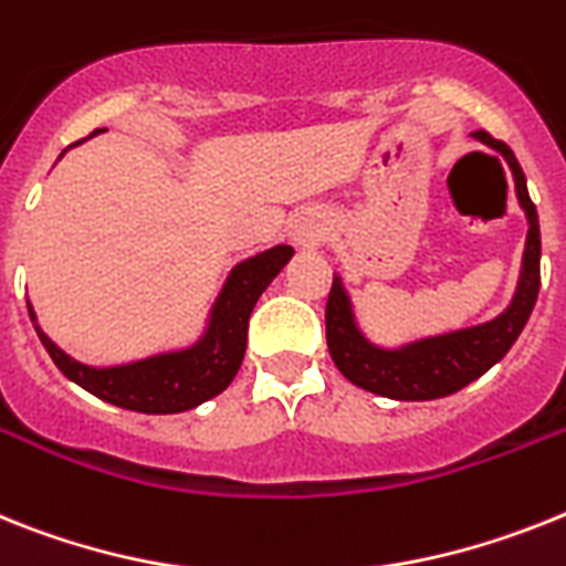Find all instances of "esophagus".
<instances>
[{"mask_svg":"<svg viewBox=\"0 0 566 566\" xmlns=\"http://www.w3.org/2000/svg\"><path fill=\"white\" fill-rule=\"evenodd\" d=\"M327 235V218L325 212L319 210H305L302 216H296L293 221V241L302 250H313V247H319Z\"/></svg>","mask_w":566,"mask_h":566,"instance_id":"34e87169","label":"esophagus"}]
</instances>
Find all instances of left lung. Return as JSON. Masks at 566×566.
I'll return each mask as SVG.
<instances>
[{
  "label": "left lung",
  "instance_id": "left-lung-1",
  "mask_svg": "<svg viewBox=\"0 0 566 566\" xmlns=\"http://www.w3.org/2000/svg\"><path fill=\"white\" fill-rule=\"evenodd\" d=\"M474 137L492 146V149H497L506 158L512 175H515L517 201H521L526 218H530L524 273H521L515 302L510 305V311L497 316L495 322H489V325L417 342V345H408L402 350H382L374 348L371 342H365L363 334L356 331L348 296L342 291L339 279H334L325 305L327 350H331V359L336 363V368L354 386L365 388V391L391 397V400H437V397H449V394L469 386L472 379L483 377L497 359H503L506 350L521 336V331H524L530 313H533L541 287L538 212H535L533 198L526 192L524 169H521L510 146L483 129L474 132Z\"/></svg>",
  "mask_w": 566,
  "mask_h": 566
}]
</instances>
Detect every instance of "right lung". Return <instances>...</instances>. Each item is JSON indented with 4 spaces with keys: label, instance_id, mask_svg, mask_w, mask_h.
Returning <instances> with one entry per match:
<instances>
[{
    "label": "right lung",
    "instance_id": "right-lung-1",
    "mask_svg": "<svg viewBox=\"0 0 566 566\" xmlns=\"http://www.w3.org/2000/svg\"><path fill=\"white\" fill-rule=\"evenodd\" d=\"M291 247L282 244L232 270L230 282L212 313L210 331L195 348L151 356L144 363L120 365V368H88V365L71 359L42 334L40 325L33 322L31 305H28V313H31L33 327L54 365L71 382H77L80 388L99 400L140 411V415H178V411H189V408L212 400L239 374L247 350L250 313L264 287L291 261Z\"/></svg>",
    "mask_w": 566,
    "mask_h": 566
}]
</instances>
